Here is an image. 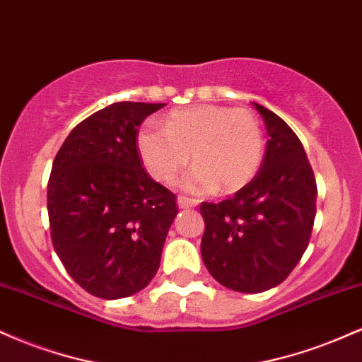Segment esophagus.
Wrapping results in <instances>:
<instances>
[{
	"label": "esophagus",
	"mask_w": 362,
	"mask_h": 362,
	"mask_svg": "<svg viewBox=\"0 0 362 362\" xmlns=\"http://www.w3.org/2000/svg\"><path fill=\"white\" fill-rule=\"evenodd\" d=\"M177 204H178V207H180V209H189V207L197 206V201H195V199L185 197V195H178Z\"/></svg>",
	"instance_id": "esophagus-1"
}]
</instances>
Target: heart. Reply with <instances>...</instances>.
<instances>
[{
    "mask_svg": "<svg viewBox=\"0 0 362 362\" xmlns=\"http://www.w3.org/2000/svg\"><path fill=\"white\" fill-rule=\"evenodd\" d=\"M138 151L155 180L168 184L189 163L185 189L235 192L259 172L264 158V134L259 119L247 109L197 105L172 110L163 126L148 122L138 132Z\"/></svg>",
    "mask_w": 362,
    "mask_h": 362,
    "instance_id": "heart-1",
    "label": "heart"
}]
</instances>
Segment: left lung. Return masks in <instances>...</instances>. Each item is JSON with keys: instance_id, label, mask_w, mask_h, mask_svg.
<instances>
[{"instance_id": "obj_1", "label": "left lung", "mask_w": 362, "mask_h": 362, "mask_svg": "<svg viewBox=\"0 0 362 362\" xmlns=\"http://www.w3.org/2000/svg\"><path fill=\"white\" fill-rule=\"evenodd\" d=\"M253 105L269 134L260 170L233 197L201 204L202 260L238 293L281 284L308 247L317 214V182L301 141L279 115Z\"/></svg>"}]
</instances>
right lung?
I'll return each instance as SVG.
<instances>
[{"label": "right lung", "instance_id": "1", "mask_svg": "<svg viewBox=\"0 0 362 362\" xmlns=\"http://www.w3.org/2000/svg\"><path fill=\"white\" fill-rule=\"evenodd\" d=\"M165 103L117 102L69 132L47 184L54 250L74 282L102 300L144 289L178 213L177 197L143 168L138 132Z\"/></svg>", "mask_w": 362, "mask_h": 362}]
</instances>
